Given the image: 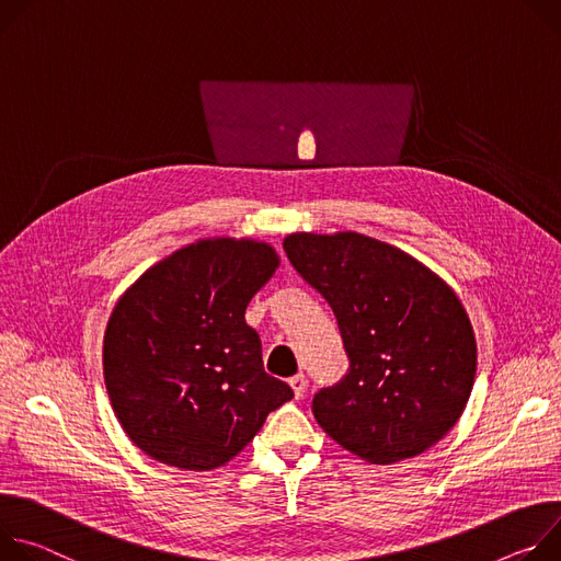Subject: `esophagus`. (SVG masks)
Instances as JSON below:
<instances>
[{
  "mask_svg": "<svg viewBox=\"0 0 561 561\" xmlns=\"http://www.w3.org/2000/svg\"><path fill=\"white\" fill-rule=\"evenodd\" d=\"M289 386H291V390H294V397H296V399H302V394H305V390H307V379H305V375L291 377V379H289Z\"/></svg>",
  "mask_w": 561,
  "mask_h": 561,
  "instance_id": "1",
  "label": "esophagus"
}]
</instances>
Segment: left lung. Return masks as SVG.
<instances>
[{
  "label": "left lung",
  "instance_id": "8db88e82",
  "mask_svg": "<svg viewBox=\"0 0 561 561\" xmlns=\"http://www.w3.org/2000/svg\"><path fill=\"white\" fill-rule=\"evenodd\" d=\"M283 249L332 307L350 358L343 381L312 401L328 437L381 466L442 442L477 375V339L457 291L403 249L356 231H296Z\"/></svg>",
  "mask_w": 561,
  "mask_h": 561
}]
</instances>
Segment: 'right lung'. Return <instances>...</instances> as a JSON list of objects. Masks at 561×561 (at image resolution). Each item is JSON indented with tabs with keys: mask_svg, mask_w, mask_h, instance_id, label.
I'll return each mask as SVG.
<instances>
[{
	"mask_svg": "<svg viewBox=\"0 0 561 561\" xmlns=\"http://www.w3.org/2000/svg\"><path fill=\"white\" fill-rule=\"evenodd\" d=\"M280 256L256 238H201L149 267L106 323L111 408L151 459L205 472L231 461L294 397L263 367L244 309Z\"/></svg>",
	"mask_w": 561,
	"mask_h": 561,
	"instance_id": "add662e5",
	"label": "right lung"
}]
</instances>
